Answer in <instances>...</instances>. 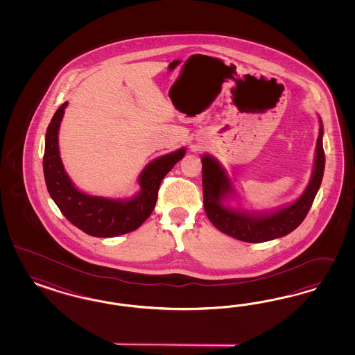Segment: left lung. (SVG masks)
<instances>
[{"label":"left lung","mask_w":355,"mask_h":355,"mask_svg":"<svg viewBox=\"0 0 355 355\" xmlns=\"http://www.w3.org/2000/svg\"><path fill=\"white\" fill-rule=\"evenodd\" d=\"M202 165L205 214L220 232L250 243L267 242L286 236L301 225L322 184L325 166L322 121L316 143V157L311 182L309 183L306 191L298 200L272 215L255 217L224 207L221 200L225 198L226 193L232 191L227 175L217 162L207 155L202 159Z\"/></svg>","instance_id":"left-lung-1"}]
</instances>
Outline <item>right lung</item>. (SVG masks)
Listing matches in <instances>:
<instances>
[{
  "label": "right lung",
  "mask_w": 355,
  "mask_h": 355,
  "mask_svg": "<svg viewBox=\"0 0 355 355\" xmlns=\"http://www.w3.org/2000/svg\"><path fill=\"white\" fill-rule=\"evenodd\" d=\"M66 107L67 103H64L55 110L45 135L44 177L54 203L73 225L89 236L107 238L138 229L155 208L162 178L182 159L184 150L150 162L140 174V193L129 202L89 196L76 190L64 173L60 157L58 129Z\"/></svg>",
  "instance_id": "1"
}]
</instances>
